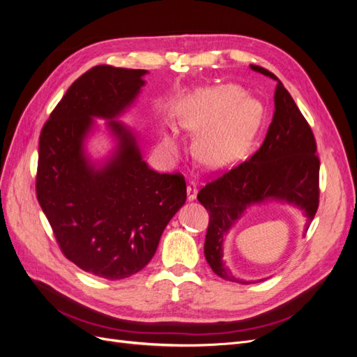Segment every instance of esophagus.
Instances as JSON below:
<instances>
[{
  "instance_id": "esophagus-1",
  "label": "esophagus",
  "mask_w": 357,
  "mask_h": 357,
  "mask_svg": "<svg viewBox=\"0 0 357 357\" xmlns=\"http://www.w3.org/2000/svg\"><path fill=\"white\" fill-rule=\"evenodd\" d=\"M186 192H188V201H193L197 198V193H198V189H197V185L195 183H189V186H188V189H186Z\"/></svg>"
}]
</instances>
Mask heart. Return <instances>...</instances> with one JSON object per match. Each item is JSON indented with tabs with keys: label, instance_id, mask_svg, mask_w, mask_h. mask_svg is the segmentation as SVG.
<instances>
[{
	"label": "heart",
	"instance_id": "heart-1",
	"mask_svg": "<svg viewBox=\"0 0 357 357\" xmlns=\"http://www.w3.org/2000/svg\"><path fill=\"white\" fill-rule=\"evenodd\" d=\"M262 117L261 104L247 100L236 86L223 84L193 93L181 112L180 125L197 135L205 134L198 144L202 164L213 169H225L245 156ZM162 144L176 153L178 150L176 132L167 134Z\"/></svg>",
	"mask_w": 357,
	"mask_h": 357
}]
</instances>
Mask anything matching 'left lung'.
Segmentation results:
<instances>
[{
	"label": "left lung",
	"mask_w": 357,
	"mask_h": 357,
	"mask_svg": "<svg viewBox=\"0 0 357 357\" xmlns=\"http://www.w3.org/2000/svg\"><path fill=\"white\" fill-rule=\"evenodd\" d=\"M252 70L277 80L275 110L266 137L250 159L226 171L198 193V201L210 215L205 259L219 277L240 284L262 282L236 277L223 262L225 238L247 208L268 201L290 204L304 211L308 228L319 207L320 160L311 128L273 73L257 66Z\"/></svg>",
	"instance_id": "obj_1"
}]
</instances>
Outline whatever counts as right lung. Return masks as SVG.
I'll return each instance as SVG.
<instances>
[{
  "label": "right lung",
  "instance_id": "obj_1",
  "mask_svg": "<svg viewBox=\"0 0 357 357\" xmlns=\"http://www.w3.org/2000/svg\"><path fill=\"white\" fill-rule=\"evenodd\" d=\"M146 74L91 68L70 86L40 134L36 189L41 210L66 257L105 280L142 271L186 202L183 176L150 168L137 134L117 121L142 92ZM95 118L107 121L116 142L102 161L85 152Z\"/></svg>",
  "mask_w": 357,
  "mask_h": 357
}]
</instances>
